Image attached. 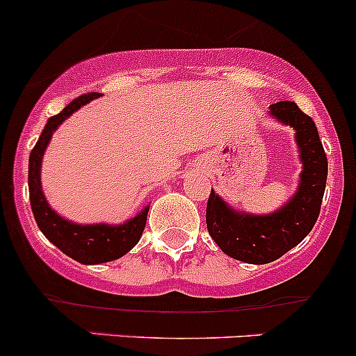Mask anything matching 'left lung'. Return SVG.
<instances>
[{"mask_svg": "<svg viewBox=\"0 0 356 356\" xmlns=\"http://www.w3.org/2000/svg\"><path fill=\"white\" fill-rule=\"evenodd\" d=\"M270 115L296 130L303 163L298 192L274 214L252 216L229 209L211 190L205 211L207 232L218 247L229 257L248 264L273 262L312 232L327 179V157L312 118L293 101L273 104Z\"/></svg>", "mask_w": 356, "mask_h": 356, "instance_id": "1", "label": "left lung"}]
</instances>
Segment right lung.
<instances>
[{"label":"right lung","instance_id":"add662e5","mask_svg":"<svg viewBox=\"0 0 356 356\" xmlns=\"http://www.w3.org/2000/svg\"><path fill=\"white\" fill-rule=\"evenodd\" d=\"M96 97H99V92L83 94L73 99L60 115L51 116L29 157V195H31V207L35 222L51 243L56 245L65 255L80 264H102L123 257L140 240L149 212V207H145L140 214L120 226L75 225L60 218L44 199L41 188V161L53 137V131L73 111Z\"/></svg>","mask_w":356,"mask_h":356}]
</instances>
